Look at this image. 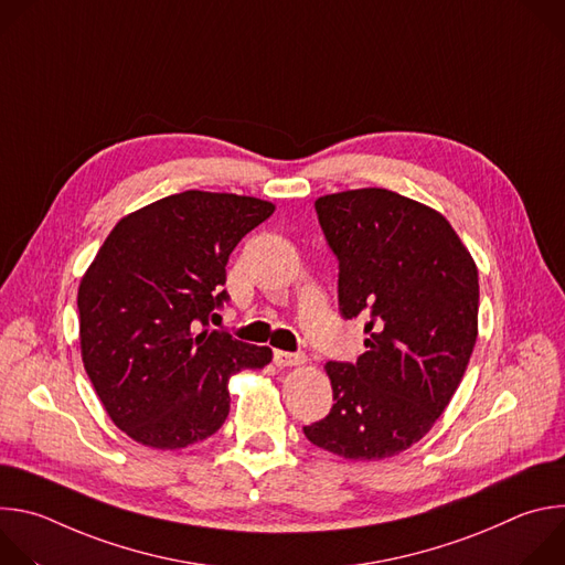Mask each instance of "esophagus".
I'll use <instances>...</instances> for the list:
<instances>
[{"label": "esophagus", "instance_id": "1", "mask_svg": "<svg viewBox=\"0 0 565 565\" xmlns=\"http://www.w3.org/2000/svg\"><path fill=\"white\" fill-rule=\"evenodd\" d=\"M273 360L277 366H297V364H303V355L301 353H288V351H275L273 353Z\"/></svg>", "mask_w": 565, "mask_h": 565}]
</instances>
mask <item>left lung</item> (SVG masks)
Here are the masks:
<instances>
[{
	"instance_id": "8db88e82",
	"label": "left lung",
	"mask_w": 565,
	"mask_h": 565,
	"mask_svg": "<svg viewBox=\"0 0 565 565\" xmlns=\"http://www.w3.org/2000/svg\"><path fill=\"white\" fill-rule=\"evenodd\" d=\"M317 218L340 262L344 319H366L358 362H329L335 405L306 438L349 460L418 443L440 418L478 335V270L449 221L380 188L319 196Z\"/></svg>"
}]
</instances>
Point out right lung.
<instances>
[{
  "label": "right lung",
  "mask_w": 565,
  "mask_h": 565,
  "mask_svg": "<svg viewBox=\"0 0 565 565\" xmlns=\"http://www.w3.org/2000/svg\"><path fill=\"white\" fill-rule=\"evenodd\" d=\"M275 205L188 190L116 223L79 281V349L118 429L153 449L210 438L230 414V375L268 347L210 331L230 299L225 266Z\"/></svg>",
  "instance_id": "add662e5"
}]
</instances>
